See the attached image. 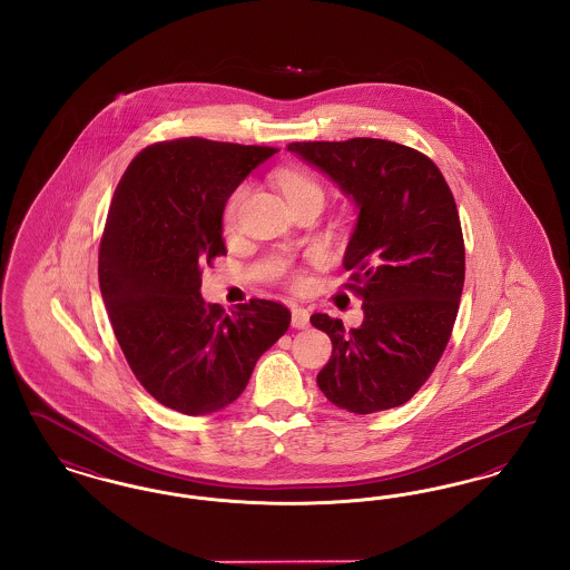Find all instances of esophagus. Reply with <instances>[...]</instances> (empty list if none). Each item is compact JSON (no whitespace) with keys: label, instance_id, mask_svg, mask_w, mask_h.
Instances as JSON below:
<instances>
[{"label":"esophagus","instance_id":"34e87169","mask_svg":"<svg viewBox=\"0 0 570 570\" xmlns=\"http://www.w3.org/2000/svg\"><path fill=\"white\" fill-rule=\"evenodd\" d=\"M291 312H293V326L295 328H305V326L309 325V312L305 307L293 305Z\"/></svg>","mask_w":570,"mask_h":570}]
</instances>
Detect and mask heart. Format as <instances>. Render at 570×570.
I'll list each match as a JSON object with an SVG mask.
<instances>
[{
  "label": "heart",
  "mask_w": 570,
  "mask_h": 570,
  "mask_svg": "<svg viewBox=\"0 0 570 570\" xmlns=\"http://www.w3.org/2000/svg\"><path fill=\"white\" fill-rule=\"evenodd\" d=\"M279 190L284 191V196L291 200L295 198H303V196H321L323 198V191L318 188V184L307 175V173H301V170H282L277 173L275 177ZM245 188L233 191V196L228 198L226 203V212H224V222L226 226H233L237 214H239V207L244 203Z\"/></svg>",
  "instance_id": "1"
}]
</instances>
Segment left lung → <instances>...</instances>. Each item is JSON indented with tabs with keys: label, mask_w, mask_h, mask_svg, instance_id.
Wrapping results in <instances>:
<instances>
[{
	"label": "left lung",
	"mask_w": 570,
	"mask_h": 570,
	"mask_svg": "<svg viewBox=\"0 0 570 570\" xmlns=\"http://www.w3.org/2000/svg\"><path fill=\"white\" fill-rule=\"evenodd\" d=\"M356 207L344 254L363 323L314 314L333 353L318 374L326 400L354 414L402 406L444 353L460 309L465 252L455 198L428 156L382 138L291 142Z\"/></svg>",
	"instance_id": "1"
}]
</instances>
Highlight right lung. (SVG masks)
Wrapping results in <instances>:
<instances>
[{
    "mask_svg": "<svg viewBox=\"0 0 570 570\" xmlns=\"http://www.w3.org/2000/svg\"><path fill=\"white\" fill-rule=\"evenodd\" d=\"M275 151L194 136L156 142L112 196L98 256L102 301L138 382L181 414L230 406L291 326L275 301L252 298L228 314L200 297V267L226 254V200Z\"/></svg>",
    "mask_w": 570,
    "mask_h": 570,
    "instance_id": "add662e5",
    "label": "right lung"
}]
</instances>
